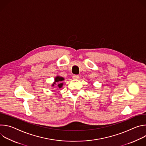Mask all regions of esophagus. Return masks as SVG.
<instances>
[{
  "label": "esophagus",
  "mask_w": 146,
  "mask_h": 146,
  "mask_svg": "<svg viewBox=\"0 0 146 146\" xmlns=\"http://www.w3.org/2000/svg\"><path fill=\"white\" fill-rule=\"evenodd\" d=\"M72 77H73V79H78V77H79V76H78V75H77V74H74Z\"/></svg>",
  "instance_id": "34e87169"
}]
</instances>
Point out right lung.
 Returning a JSON list of instances; mask_svg holds the SVG:
<instances>
[{
    "instance_id": "add662e5",
    "label": "right lung",
    "mask_w": 146,
    "mask_h": 146,
    "mask_svg": "<svg viewBox=\"0 0 146 146\" xmlns=\"http://www.w3.org/2000/svg\"><path fill=\"white\" fill-rule=\"evenodd\" d=\"M64 80V78L62 77H59V76H57L55 79V82L54 84H52V86H54V84H56V82H58V87L59 88H61L63 86V83H62V81Z\"/></svg>"
}]
</instances>
